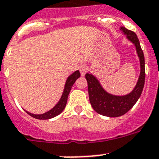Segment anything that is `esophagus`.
Segmentation results:
<instances>
[{
    "instance_id": "obj_1",
    "label": "esophagus",
    "mask_w": 159,
    "mask_h": 159,
    "mask_svg": "<svg viewBox=\"0 0 159 159\" xmlns=\"http://www.w3.org/2000/svg\"><path fill=\"white\" fill-rule=\"evenodd\" d=\"M79 70H80V73H81V74H82V76H84L86 73V72L88 71V68L86 65H80Z\"/></svg>"
}]
</instances>
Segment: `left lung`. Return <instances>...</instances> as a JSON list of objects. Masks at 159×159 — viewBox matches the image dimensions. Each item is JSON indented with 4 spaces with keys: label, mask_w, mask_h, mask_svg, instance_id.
<instances>
[{
    "label": "left lung",
    "mask_w": 159,
    "mask_h": 159,
    "mask_svg": "<svg viewBox=\"0 0 159 159\" xmlns=\"http://www.w3.org/2000/svg\"><path fill=\"white\" fill-rule=\"evenodd\" d=\"M120 29L122 30L123 34L126 35V38L134 44L139 58L141 71L135 87L130 93L125 95H114L102 88L95 76L90 73L86 74L89 98L92 107L98 114L108 117L121 116L128 112L140 98L145 84V57L139 39L133 31L128 30L124 26L120 27Z\"/></svg>",
    "instance_id": "obj_1"
}]
</instances>
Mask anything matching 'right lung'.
Segmentation results:
<instances>
[{"label":"right lung","instance_id":"1","mask_svg":"<svg viewBox=\"0 0 159 159\" xmlns=\"http://www.w3.org/2000/svg\"><path fill=\"white\" fill-rule=\"evenodd\" d=\"M80 76H81V74H80L79 70H77V71H75L74 73H72L71 75H69L68 77L66 82H65L63 93H62V95L60 98L59 102H57V104L55 105L52 108L49 110L48 111L43 113V114H33V113L29 112L27 111H26V112L30 115V116L38 119V120H48V119H52L61 114L63 111L64 109L65 108V106H66V103H67L68 96H69V92L71 90L72 86L74 84V82H76V80L78 77H80Z\"/></svg>","mask_w":159,"mask_h":159}]
</instances>
